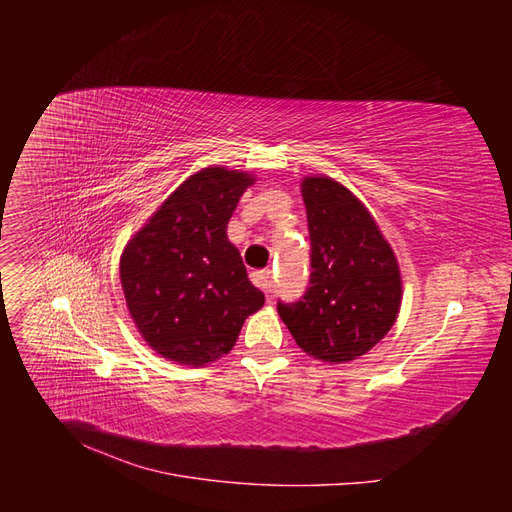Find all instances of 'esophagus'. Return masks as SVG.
<instances>
[{
	"mask_svg": "<svg viewBox=\"0 0 512 512\" xmlns=\"http://www.w3.org/2000/svg\"><path fill=\"white\" fill-rule=\"evenodd\" d=\"M252 282H254L258 288L269 292V290H271V269L254 271V273H252Z\"/></svg>",
	"mask_w": 512,
	"mask_h": 512,
	"instance_id": "1",
	"label": "esophagus"
}]
</instances>
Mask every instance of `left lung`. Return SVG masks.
Returning <instances> with one entry per match:
<instances>
[{"mask_svg":"<svg viewBox=\"0 0 512 512\" xmlns=\"http://www.w3.org/2000/svg\"><path fill=\"white\" fill-rule=\"evenodd\" d=\"M309 286L294 303L277 301L294 342L314 359L346 363L391 331L401 275L376 220L342 183L305 177Z\"/></svg>","mask_w":512,"mask_h":512,"instance_id":"obj_1","label":"left lung"}]
</instances>
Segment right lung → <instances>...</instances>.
Returning <instances> with one entry per match:
<instances>
[{
	"label": "right lung",
	"instance_id": "add662e5",
	"mask_svg": "<svg viewBox=\"0 0 512 512\" xmlns=\"http://www.w3.org/2000/svg\"><path fill=\"white\" fill-rule=\"evenodd\" d=\"M254 179L205 168L183 181L121 256V286L145 342L170 361L205 365L235 346L265 303L226 226Z\"/></svg>",
	"mask_w": 512,
	"mask_h": 512
}]
</instances>
